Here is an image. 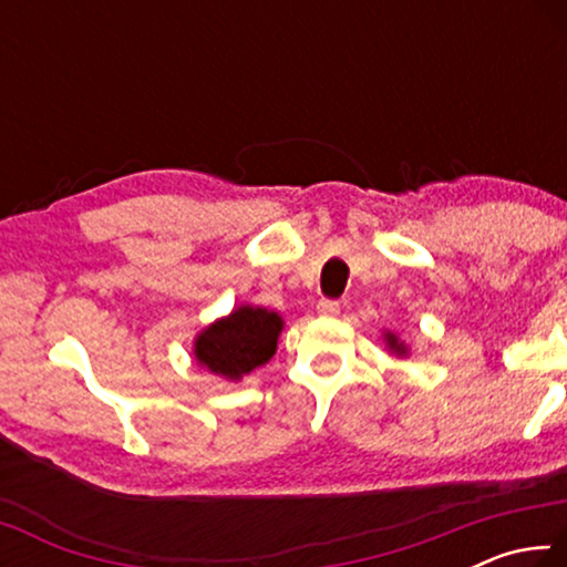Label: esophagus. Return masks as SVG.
Wrapping results in <instances>:
<instances>
[{
  "mask_svg": "<svg viewBox=\"0 0 567 567\" xmlns=\"http://www.w3.org/2000/svg\"><path fill=\"white\" fill-rule=\"evenodd\" d=\"M318 312L322 315V318H332V315L340 312V302H334V300H320V302H318Z\"/></svg>",
  "mask_w": 567,
  "mask_h": 567,
  "instance_id": "esophagus-1",
  "label": "esophagus"
}]
</instances>
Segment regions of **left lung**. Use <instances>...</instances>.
<instances>
[{"label":"left lung","instance_id":"8db88e82","mask_svg":"<svg viewBox=\"0 0 567 567\" xmlns=\"http://www.w3.org/2000/svg\"><path fill=\"white\" fill-rule=\"evenodd\" d=\"M382 342H385V350H388L390 354H395V358H408V354H410L408 342L400 340L398 332L385 330V332H382Z\"/></svg>","mask_w":567,"mask_h":567}]
</instances>
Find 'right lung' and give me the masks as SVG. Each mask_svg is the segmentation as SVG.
I'll list each match as a JSON object with an SVG mask.
<instances>
[{
	"instance_id": "obj_1",
	"label": "right lung",
	"mask_w": 567,
	"mask_h": 567,
	"mask_svg": "<svg viewBox=\"0 0 567 567\" xmlns=\"http://www.w3.org/2000/svg\"><path fill=\"white\" fill-rule=\"evenodd\" d=\"M285 330L282 315L267 307L239 305L225 318L209 322L192 340L199 368L227 382H239L255 368L270 362Z\"/></svg>"
}]
</instances>
